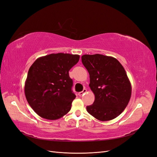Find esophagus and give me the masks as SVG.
I'll list each match as a JSON object with an SVG mask.
<instances>
[{
	"mask_svg": "<svg viewBox=\"0 0 157 157\" xmlns=\"http://www.w3.org/2000/svg\"><path fill=\"white\" fill-rule=\"evenodd\" d=\"M86 91H87V90H86V89H84L82 92H78V95L79 96H83V95H84L85 93L86 92Z\"/></svg>",
	"mask_w": 157,
	"mask_h": 157,
	"instance_id": "1",
	"label": "esophagus"
}]
</instances>
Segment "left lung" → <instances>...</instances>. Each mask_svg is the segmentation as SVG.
<instances>
[{"mask_svg":"<svg viewBox=\"0 0 157 157\" xmlns=\"http://www.w3.org/2000/svg\"><path fill=\"white\" fill-rule=\"evenodd\" d=\"M90 75L89 86L95 100L86 107L88 113L100 121L120 115L130 99L132 86L126 71L116 58L101 54L82 56Z\"/></svg>","mask_w":157,"mask_h":157,"instance_id":"1","label":"left lung"}]
</instances>
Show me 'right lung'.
Instances as JSON below:
<instances>
[{"label": "right lung", "instance_id": "add662e5", "mask_svg": "<svg viewBox=\"0 0 157 157\" xmlns=\"http://www.w3.org/2000/svg\"><path fill=\"white\" fill-rule=\"evenodd\" d=\"M79 55L58 53L40 57L32 64L25 82V95L38 115L57 120L66 115L76 98L69 71L78 63Z\"/></svg>", "mask_w": 157, "mask_h": 157}]
</instances>
